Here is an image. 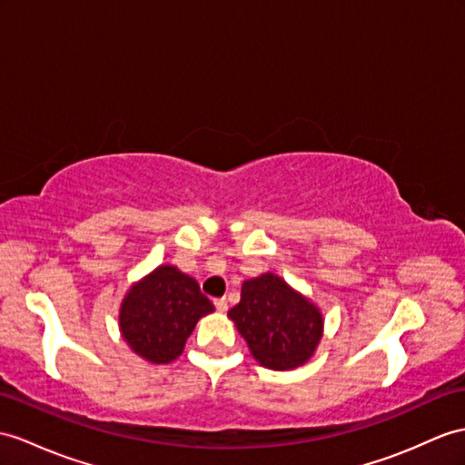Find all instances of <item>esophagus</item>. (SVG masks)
Returning <instances> with one entry per match:
<instances>
[{
    "label": "esophagus",
    "mask_w": 465,
    "mask_h": 465,
    "mask_svg": "<svg viewBox=\"0 0 465 465\" xmlns=\"http://www.w3.org/2000/svg\"><path fill=\"white\" fill-rule=\"evenodd\" d=\"M214 308H217V312L224 313L226 308H229V305H226V300H224V298H219V300H214Z\"/></svg>",
    "instance_id": "1"
}]
</instances>
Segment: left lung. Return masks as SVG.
I'll return each instance as SVG.
<instances>
[{
  "label": "left lung",
  "instance_id": "left-lung-1",
  "mask_svg": "<svg viewBox=\"0 0 465 465\" xmlns=\"http://www.w3.org/2000/svg\"><path fill=\"white\" fill-rule=\"evenodd\" d=\"M229 318L258 363L274 371L308 363L323 335L318 305L272 272L244 282Z\"/></svg>",
  "mask_w": 465,
  "mask_h": 465
}]
</instances>
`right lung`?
Returning <instances> with one entry per match:
<instances>
[{
    "mask_svg": "<svg viewBox=\"0 0 465 465\" xmlns=\"http://www.w3.org/2000/svg\"><path fill=\"white\" fill-rule=\"evenodd\" d=\"M213 310L193 278L163 264L135 282L124 296L120 331L135 355L165 365L183 353L197 322Z\"/></svg>",
    "mask_w": 465,
    "mask_h": 465,
    "instance_id": "1",
    "label": "right lung"
}]
</instances>
